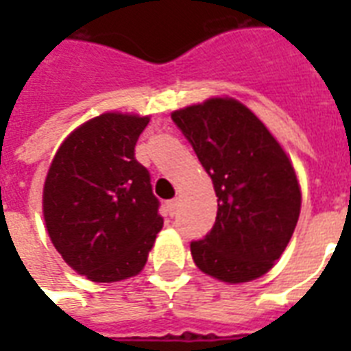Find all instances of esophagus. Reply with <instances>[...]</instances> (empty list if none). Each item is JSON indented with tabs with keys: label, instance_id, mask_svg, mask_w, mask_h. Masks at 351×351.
<instances>
[{
	"label": "esophagus",
	"instance_id": "34e87169",
	"mask_svg": "<svg viewBox=\"0 0 351 351\" xmlns=\"http://www.w3.org/2000/svg\"><path fill=\"white\" fill-rule=\"evenodd\" d=\"M176 211H178V200H176V198H173V200H169V202H167V213H169L171 217H175Z\"/></svg>",
	"mask_w": 351,
	"mask_h": 351
}]
</instances>
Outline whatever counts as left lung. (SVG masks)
Listing matches in <instances>:
<instances>
[{
    "mask_svg": "<svg viewBox=\"0 0 351 351\" xmlns=\"http://www.w3.org/2000/svg\"><path fill=\"white\" fill-rule=\"evenodd\" d=\"M171 118L213 180L217 220L191 242L200 271L242 284L266 275L286 250L302 193L291 160L255 112L231 96L182 107Z\"/></svg>",
    "mask_w": 351,
    "mask_h": 351,
    "instance_id": "obj_1",
    "label": "left lung"
}]
</instances>
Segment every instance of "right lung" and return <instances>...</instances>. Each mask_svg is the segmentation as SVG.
I'll use <instances>...</instances> for the list:
<instances>
[{
	"label": "right lung",
	"instance_id": "obj_1",
	"mask_svg": "<svg viewBox=\"0 0 351 351\" xmlns=\"http://www.w3.org/2000/svg\"><path fill=\"white\" fill-rule=\"evenodd\" d=\"M149 117L109 111L76 127L58 147L43 184L52 245L93 282L134 277L164 220L147 169L134 158Z\"/></svg>",
	"mask_w": 351,
	"mask_h": 351
}]
</instances>
